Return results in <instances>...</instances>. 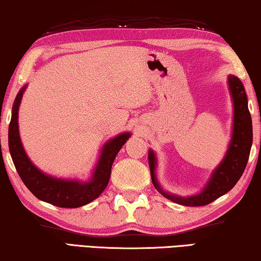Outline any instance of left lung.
<instances>
[{
    "label": "left lung",
    "instance_id": "8db88e82",
    "mask_svg": "<svg viewBox=\"0 0 261 261\" xmlns=\"http://www.w3.org/2000/svg\"><path fill=\"white\" fill-rule=\"evenodd\" d=\"M230 92L233 98V132L231 139L229 150H227L225 158L223 159L220 166L213 173L212 179L208 185L200 194L195 196L181 197L172 194L165 193L160 188L158 181L155 179V155L150 151L148 153V164L152 182L154 187L163 194L165 197L175 203L187 206H201L212 203L218 197L224 195L229 190L234 187L243 175L245 167L249 161L250 151L253 140V132H252V119L247 107V97L243 84L238 77L233 75L229 76Z\"/></svg>",
    "mask_w": 261,
    "mask_h": 261
}]
</instances>
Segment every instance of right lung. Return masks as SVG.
I'll list each match as a JSON object with an SVG mask.
<instances>
[{"label": "right lung", "instance_id": "obj_1", "mask_svg": "<svg viewBox=\"0 0 261 261\" xmlns=\"http://www.w3.org/2000/svg\"><path fill=\"white\" fill-rule=\"evenodd\" d=\"M25 87L20 89L12 108L9 124V151L20 179L29 190L39 200L60 208H79L101 195L109 182L111 166L122 146L130 137L129 132L109 140L102 148L98 163L89 182L55 179L41 173L28 158L20 143L18 132V108Z\"/></svg>", "mask_w": 261, "mask_h": 261}]
</instances>
